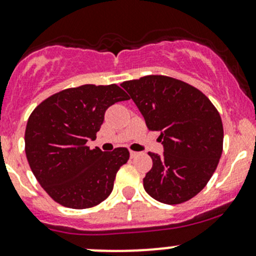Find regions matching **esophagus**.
Instances as JSON below:
<instances>
[{"label":"esophagus","mask_w":256,"mask_h":256,"mask_svg":"<svg viewBox=\"0 0 256 256\" xmlns=\"http://www.w3.org/2000/svg\"><path fill=\"white\" fill-rule=\"evenodd\" d=\"M138 152H135V151H130V156H131V158H134V157H136L138 156Z\"/></svg>","instance_id":"1"}]
</instances>
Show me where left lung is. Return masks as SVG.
I'll return each instance as SVG.
<instances>
[{
	"mask_svg": "<svg viewBox=\"0 0 256 256\" xmlns=\"http://www.w3.org/2000/svg\"><path fill=\"white\" fill-rule=\"evenodd\" d=\"M121 86L164 144L161 156L148 152L152 168L144 190L164 204L187 202L207 186L223 152L218 110L197 88L171 76H146Z\"/></svg>",
	"mask_w": 256,
	"mask_h": 256,
	"instance_id": "obj_1",
	"label": "left lung"
}]
</instances>
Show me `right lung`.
Returning <instances> with one entry per match:
<instances>
[{
    "label": "right lung",
    "mask_w": 256,
    "mask_h": 256,
    "mask_svg": "<svg viewBox=\"0 0 256 256\" xmlns=\"http://www.w3.org/2000/svg\"><path fill=\"white\" fill-rule=\"evenodd\" d=\"M128 99L116 84H85L53 94L33 110L26 126V156L52 200L85 209L109 197L130 152L125 147L90 150L86 142L96 138L108 108Z\"/></svg>",
    "instance_id": "add662e5"
}]
</instances>
